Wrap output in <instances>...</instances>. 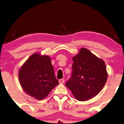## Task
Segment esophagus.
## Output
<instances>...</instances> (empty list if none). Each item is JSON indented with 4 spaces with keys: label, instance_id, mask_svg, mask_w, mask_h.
Wrapping results in <instances>:
<instances>
[{
    "label": "esophagus",
    "instance_id": "esophagus-1",
    "mask_svg": "<svg viewBox=\"0 0 124 124\" xmlns=\"http://www.w3.org/2000/svg\"><path fill=\"white\" fill-rule=\"evenodd\" d=\"M59 83H61V84H62V83H64V80L63 79H59Z\"/></svg>",
    "mask_w": 124,
    "mask_h": 124
}]
</instances>
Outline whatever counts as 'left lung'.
Here are the masks:
<instances>
[{
	"label": "left lung",
	"mask_w": 124,
	"mask_h": 124,
	"mask_svg": "<svg viewBox=\"0 0 124 124\" xmlns=\"http://www.w3.org/2000/svg\"><path fill=\"white\" fill-rule=\"evenodd\" d=\"M72 60V73L65 85L77 100L85 101L98 94L105 85L108 79L106 64L85 48Z\"/></svg>",
	"instance_id": "8db88e82"
}]
</instances>
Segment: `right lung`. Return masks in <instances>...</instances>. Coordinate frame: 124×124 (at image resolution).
<instances>
[{
    "label": "right lung",
    "instance_id": "obj_1",
    "mask_svg": "<svg viewBox=\"0 0 124 124\" xmlns=\"http://www.w3.org/2000/svg\"><path fill=\"white\" fill-rule=\"evenodd\" d=\"M18 76L25 92L38 100L46 97L59 84L50 57L39 53L33 54L24 62L20 68Z\"/></svg>",
    "mask_w": 124,
    "mask_h": 124
}]
</instances>
